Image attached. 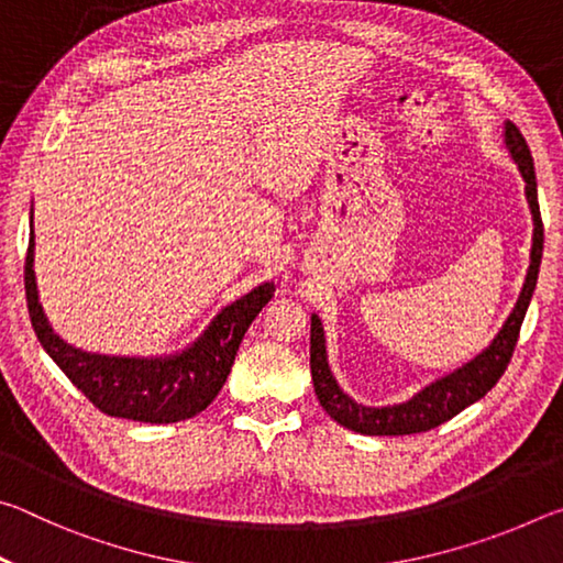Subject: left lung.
Listing matches in <instances>:
<instances>
[{"instance_id":"obj_1","label":"left lung","mask_w":563,"mask_h":563,"mask_svg":"<svg viewBox=\"0 0 563 563\" xmlns=\"http://www.w3.org/2000/svg\"><path fill=\"white\" fill-rule=\"evenodd\" d=\"M504 141L519 166V174L527 184V201L533 218V238H531V263L527 271V280L519 292V300L514 305L511 316L504 322L499 335L492 340V345L479 352L474 360L466 362L460 369H454L437 383L427 385L422 393H417L412 399L393 407H365L357 405L355 399L342 393L338 379L332 377L325 352V332L318 316L310 318V373L316 395L325 412L335 419L338 424L347 427L352 432L369 434V437H395V434H417L440 427L446 419L460 415L464 407L474 405L489 389L499 383V377L507 369L509 360L517 347L519 330L527 308L531 302L533 288H537L541 251H544V223H541L539 198H537V174H533L531 151L523 141L521 131L511 121L504 123Z\"/></svg>"}]
</instances>
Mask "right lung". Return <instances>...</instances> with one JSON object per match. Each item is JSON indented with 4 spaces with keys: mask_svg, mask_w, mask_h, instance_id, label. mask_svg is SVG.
Here are the masks:
<instances>
[{
    "mask_svg": "<svg viewBox=\"0 0 563 563\" xmlns=\"http://www.w3.org/2000/svg\"><path fill=\"white\" fill-rule=\"evenodd\" d=\"M24 290L42 347L93 407L109 417L168 424L203 412L221 393L245 330L273 298L275 285L263 283L241 300L225 305L194 345L166 357L97 355L71 347L56 335L36 292L34 231H30L24 263Z\"/></svg>",
    "mask_w": 563,
    "mask_h": 563,
    "instance_id": "obj_1",
    "label": "right lung"
}]
</instances>
